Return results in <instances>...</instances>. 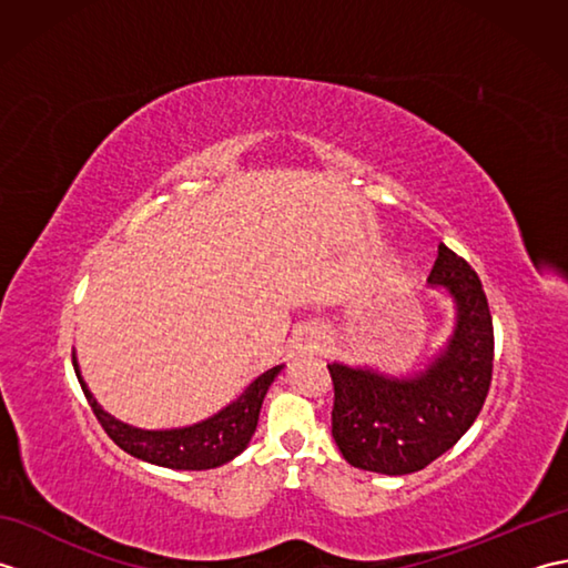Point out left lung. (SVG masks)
Segmentation results:
<instances>
[{
    "label": "left lung",
    "instance_id": "8db88e82",
    "mask_svg": "<svg viewBox=\"0 0 568 568\" xmlns=\"http://www.w3.org/2000/svg\"><path fill=\"white\" fill-rule=\"evenodd\" d=\"M454 300V332L425 371L388 376L329 364L332 437L348 464L405 476L429 466L474 425L493 378V320L476 271L439 244L427 277Z\"/></svg>",
    "mask_w": 568,
    "mask_h": 568
}]
</instances>
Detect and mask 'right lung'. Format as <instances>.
Masks as SVG:
<instances>
[{
  "label": "right lung",
  "instance_id": "obj_1",
  "mask_svg": "<svg viewBox=\"0 0 568 568\" xmlns=\"http://www.w3.org/2000/svg\"><path fill=\"white\" fill-rule=\"evenodd\" d=\"M72 366H75V376L94 417L100 419V425L110 434V439L119 449L141 458V462L178 470L216 468L244 452L253 432H256L263 397L283 368L273 366L261 373L256 381L248 383V388L234 403H229L207 419L195 422V425L175 429H139L124 425L122 419L112 417L110 413H104L100 403L92 397L88 383L82 381L75 356H72Z\"/></svg>",
  "mask_w": 568,
  "mask_h": 568
}]
</instances>
